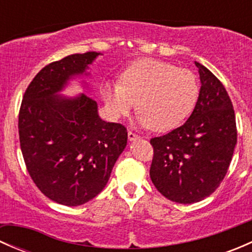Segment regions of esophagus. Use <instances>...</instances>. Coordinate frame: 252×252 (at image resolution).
<instances>
[{"mask_svg": "<svg viewBox=\"0 0 252 252\" xmlns=\"http://www.w3.org/2000/svg\"><path fill=\"white\" fill-rule=\"evenodd\" d=\"M136 139H139V135H136V134L133 133V131H129V133H128V140L129 141H134V140H136Z\"/></svg>", "mask_w": 252, "mask_h": 252, "instance_id": "obj_1", "label": "esophagus"}]
</instances>
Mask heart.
Instances as JSON below:
<instances>
[{
    "label": "heart",
    "mask_w": 252,
    "mask_h": 252,
    "mask_svg": "<svg viewBox=\"0 0 252 252\" xmlns=\"http://www.w3.org/2000/svg\"><path fill=\"white\" fill-rule=\"evenodd\" d=\"M100 94L113 118L129 116L136 102L139 124L166 133L179 126L194 111L199 84L190 70L145 58L126 67L119 83H103Z\"/></svg>",
    "instance_id": "b5f03b06"
}]
</instances>
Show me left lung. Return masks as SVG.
Listing matches in <instances>:
<instances>
[{"mask_svg": "<svg viewBox=\"0 0 252 252\" xmlns=\"http://www.w3.org/2000/svg\"><path fill=\"white\" fill-rule=\"evenodd\" d=\"M199 69V98L179 128L151 139L150 177L171 201L194 204L210 196L224 179L236 145L235 114L223 84L205 65Z\"/></svg>", "mask_w": 252, "mask_h": 252, "instance_id": "obj_1", "label": "left lung"}]
</instances>
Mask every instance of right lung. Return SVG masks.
I'll return each mask as SVG.
<instances>
[{
	"label": "right lung",
	"mask_w": 252,
	"mask_h": 252,
	"mask_svg": "<svg viewBox=\"0 0 252 252\" xmlns=\"http://www.w3.org/2000/svg\"><path fill=\"white\" fill-rule=\"evenodd\" d=\"M100 52L75 53L50 63L32 79L19 111V140L25 166L52 201L79 206L100 194L126 146V126L100 118L85 94L61 95ZM86 88V85H84Z\"/></svg>",
	"instance_id": "add662e5"
}]
</instances>
